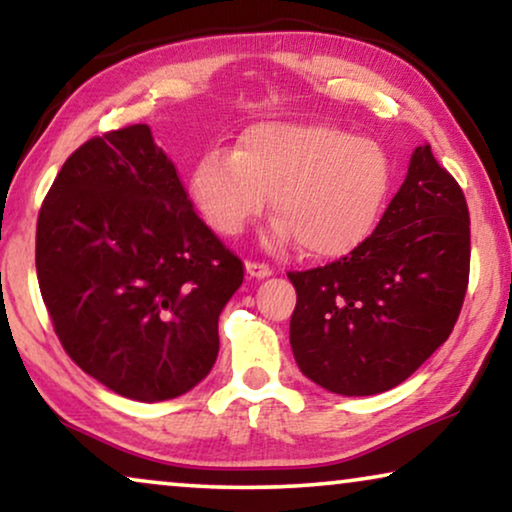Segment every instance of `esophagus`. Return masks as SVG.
Wrapping results in <instances>:
<instances>
[{
  "mask_svg": "<svg viewBox=\"0 0 512 512\" xmlns=\"http://www.w3.org/2000/svg\"><path fill=\"white\" fill-rule=\"evenodd\" d=\"M247 275L249 277H256V279H265L272 275V268L265 263H258V261H247Z\"/></svg>",
  "mask_w": 512,
  "mask_h": 512,
  "instance_id": "esophagus-1",
  "label": "esophagus"
}]
</instances>
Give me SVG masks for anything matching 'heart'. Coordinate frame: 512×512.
Masks as SVG:
<instances>
[{
	"mask_svg": "<svg viewBox=\"0 0 512 512\" xmlns=\"http://www.w3.org/2000/svg\"><path fill=\"white\" fill-rule=\"evenodd\" d=\"M391 158L368 137L328 123L249 125L237 149L207 151L191 172V198L221 235H237L270 191V240H298L314 258H338L373 233L391 188Z\"/></svg>",
	"mask_w": 512,
	"mask_h": 512,
	"instance_id": "obj_1",
	"label": "heart"
}]
</instances>
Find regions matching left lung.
Returning <instances> with one entry per match:
<instances>
[{
  "mask_svg": "<svg viewBox=\"0 0 512 512\" xmlns=\"http://www.w3.org/2000/svg\"><path fill=\"white\" fill-rule=\"evenodd\" d=\"M468 268L464 191L429 144L417 146L373 235L338 261L289 272L298 368L342 396L394 389L450 338Z\"/></svg>",
  "mask_w": 512,
  "mask_h": 512,
  "instance_id": "obj_1",
  "label": "left lung"
}]
</instances>
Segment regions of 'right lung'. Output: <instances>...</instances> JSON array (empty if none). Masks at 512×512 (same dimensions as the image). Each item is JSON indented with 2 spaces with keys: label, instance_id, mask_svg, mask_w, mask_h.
<instances>
[{
  "label": "right lung",
  "instance_id": "right-lung-1",
  "mask_svg": "<svg viewBox=\"0 0 512 512\" xmlns=\"http://www.w3.org/2000/svg\"><path fill=\"white\" fill-rule=\"evenodd\" d=\"M37 277L69 359L116 394L156 403L212 370L244 265L139 123L65 160L39 209Z\"/></svg>",
  "mask_w": 512,
  "mask_h": 512
}]
</instances>
